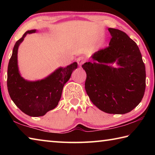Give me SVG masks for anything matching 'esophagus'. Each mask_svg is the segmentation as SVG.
<instances>
[{"mask_svg":"<svg viewBox=\"0 0 155 155\" xmlns=\"http://www.w3.org/2000/svg\"><path fill=\"white\" fill-rule=\"evenodd\" d=\"M77 63H78V65H79L80 67H81V65H82L84 64V62H85V59H84V58H83V57H78V58L77 59Z\"/></svg>","mask_w":155,"mask_h":155,"instance_id":"1","label":"esophagus"}]
</instances>
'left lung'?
Returning <instances> with one entry per match:
<instances>
[{
	"instance_id": "obj_1",
	"label": "left lung",
	"mask_w": 155,
	"mask_h": 155,
	"mask_svg": "<svg viewBox=\"0 0 155 155\" xmlns=\"http://www.w3.org/2000/svg\"><path fill=\"white\" fill-rule=\"evenodd\" d=\"M109 46L96 52L93 62L82 68L87 74L85 88L94 105L107 114H124L135 108L146 89V68L140 49L124 32L109 28ZM116 61L120 67L109 63Z\"/></svg>"
}]
</instances>
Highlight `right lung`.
Masks as SVG:
<instances>
[{
  "label": "right lung",
  "mask_w": 155,
  "mask_h": 155,
  "mask_svg": "<svg viewBox=\"0 0 155 155\" xmlns=\"http://www.w3.org/2000/svg\"><path fill=\"white\" fill-rule=\"evenodd\" d=\"M27 31L15 42L7 69V89L13 102L21 111L31 117L42 116L55 108L61 98L65 83L77 68L74 62L65 68H59L48 77L37 81H28L21 77L18 67V49L28 33Z\"/></svg>",
  "instance_id": "1"
}]
</instances>
